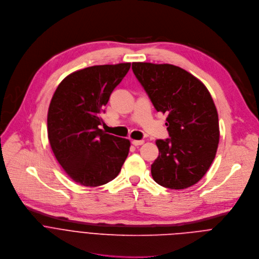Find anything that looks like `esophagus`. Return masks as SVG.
<instances>
[{
	"mask_svg": "<svg viewBox=\"0 0 259 259\" xmlns=\"http://www.w3.org/2000/svg\"><path fill=\"white\" fill-rule=\"evenodd\" d=\"M144 140H134L132 143H133V145H135V146H140V145H143L144 144Z\"/></svg>",
	"mask_w": 259,
	"mask_h": 259,
	"instance_id": "esophagus-1",
	"label": "esophagus"
}]
</instances>
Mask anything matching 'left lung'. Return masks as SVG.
I'll list each match as a JSON object with an SVG mask.
<instances>
[{"label":"left lung","mask_w":259,"mask_h":259,"mask_svg":"<svg viewBox=\"0 0 259 259\" xmlns=\"http://www.w3.org/2000/svg\"><path fill=\"white\" fill-rule=\"evenodd\" d=\"M132 69L154 108L167 115L169 138L156 141L153 180L172 190L195 185L209 169L220 141L219 115L208 90L171 64L134 62Z\"/></svg>","instance_id":"left-lung-1"}]
</instances>
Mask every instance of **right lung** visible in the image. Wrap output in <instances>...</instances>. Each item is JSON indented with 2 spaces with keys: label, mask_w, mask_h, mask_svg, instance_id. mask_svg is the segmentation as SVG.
<instances>
[{
  "label": "right lung",
  "mask_w": 259,
  "mask_h": 259,
  "mask_svg": "<svg viewBox=\"0 0 259 259\" xmlns=\"http://www.w3.org/2000/svg\"><path fill=\"white\" fill-rule=\"evenodd\" d=\"M131 63L97 65L66 76L48 112V138L58 162L76 183L98 187L112 181L124 163L131 143L106 134L101 114Z\"/></svg>",
  "instance_id": "obj_1"
}]
</instances>
